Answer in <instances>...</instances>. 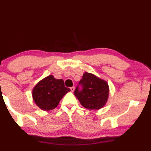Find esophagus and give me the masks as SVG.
I'll return each instance as SVG.
<instances>
[{"label":"esophagus","mask_w":151,"mask_h":151,"mask_svg":"<svg viewBox=\"0 0 151 151\" xmlns=\"http://www.w3.org/2000/svg\"><path fill=\"white\" fill-rule=\"evenodd\" d=\"M75 88L74 87V86H73V87H71V88H70V91H71L72 92L74 91H75Z\"/></svg>","instance_id":"34e87169"}]
</instances>
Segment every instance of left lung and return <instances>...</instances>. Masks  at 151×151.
I'll return each mask as SVG.
<instances>
[{"mask_svg": "<svg viewBox=\"0 0 151 151\" xmlns=\"http://www.w3.org/2000/svg\"><path fill=\"white\" fill-rule=\"evenodd\" d=\"M82 89L76 87L74 94L82 106L89 110H99L106 103L109 96V86L104 80L92 73L86 72L79 82Z\"/></svg>", "mask_w": 151, "mask_h": 151, "instance_id": "left-lung-1", "label": "left lung"}]
</instances>
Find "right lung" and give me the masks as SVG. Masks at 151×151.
<instances>
[{
    "mask_svg": "<svg viewBox=\"0 0 151 151\" xmlns=\"http://www.w3.org/2000/svg\"><path fill=\"white\" fill-rule=\"evenodd\" d=\"M70 91L65 87L62 79H56L49 75L41 80L32 89L35 103L41 110L49 111L57 107L61 99Z\"/></svg>",
    "mask_w": 151,
    "mask_h": 151,
    "instance_id": "1",
    "label": "right lung"
}]
</instances>
